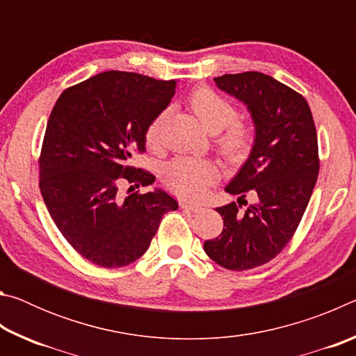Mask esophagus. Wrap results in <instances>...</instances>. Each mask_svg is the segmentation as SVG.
Segmentation results:
<instances>
[{"label":"esophagus","mask_w":356,"mask_h":356,"mask_svg":"<svg viewBox=\"0 0 356 356\" xmlns=\"http://www.w3.org/2000/svg\"><path fill=\"white\" fill-rule=\"evenodd\" d=\"M180 207L185 209V210H190V212H201L202 210V206H200V204H193V202H180Z\"/></svg>","instance_id":"esophagus-1"}]
</instances>
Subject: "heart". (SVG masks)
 Here are the masks:
<instances>
[{
  "label": "heart",
  "mask_w": 356,
  "mask_h": 356,
  "mask_svg": "<svg viewBox=\"0 0 356 356\" xmlns=\"http://www.w3.org/2000/svg\"><path fill=\"white\" fill-rule=\"evenodd\" d=\"M188 106L202 127L215 135V147L229 161H240L250 154L254 141V129L250 122L237 118V110L231 102L207 86L196 88L188 99ZM166 111L150 120L146 144L154 150L163 146V125ZM220 176L213 161L180 156L170 161L163 170V182L168 188L182 197H197Z\"/></svg>",
  "instance_id": "1"
}]
</instances>
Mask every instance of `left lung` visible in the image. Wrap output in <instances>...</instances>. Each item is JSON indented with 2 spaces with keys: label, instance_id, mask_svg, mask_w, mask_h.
Segmentation results:
<instances>
[{
  "label": "left lung",
  "instance_id": "obj_1",
  "mask_svg": "<svg viewBox=\"0 0 356 356\" xmlns=\"http://www.w3.org/2000/svg\"><path fill=\"white\" fill-rule=\"evenodd\" d=\"M221 91L248 106L256 138L226 191L245 200L257 196L242 212L236 202L216 209L222 232L204 242V251L227 270L261 267L291 242L301 221L318 174V146L308 102L292 88L261 72L213 78Z\"/></svg>",
  "mask_w": 356,
  "mask_h": 356
}]
</instances>
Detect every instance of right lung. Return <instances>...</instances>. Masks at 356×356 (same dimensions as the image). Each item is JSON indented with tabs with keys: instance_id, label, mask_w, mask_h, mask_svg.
I'll return each instance as SVG.
<instances>
[{
	"instance_id": "right-lung-1",
	"label": "right lung",
	"mask_w": 356,
	"mask_h": 356,
	"mask_svg": "<svg viewBox=\"0 0 356 356\" xmlns=\"http://www.w3.org/2000/svg\"><path fill=\"white\" fill-rule=\"evenodd\" d=\"M176 81L110 70L65 89L48 119L39 188L59 232L78 254L105 268L125 267L147 251L177 201L161 190L125 200L155 176L130 165L146 150L150 120L170 105Z\"/></svg>"
}]
</instances>
